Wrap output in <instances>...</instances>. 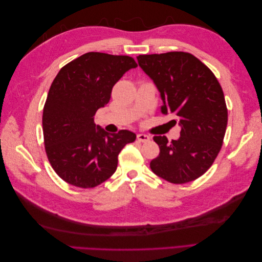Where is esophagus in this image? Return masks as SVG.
<instances>
[{
  "label": "esophagus",
  "instance_id": "34e87169",
  "mask_svg": "<svg viewBox=\"0 0 262 262\" xmlns=\"http://www.w3.org/2000/svg\"><path fill=\"white\" fill-rule=\"evenodd\" d=\"M137 139L140 141V142H147L149 141V137L147 136V134H143V133H139L137 136Z\"/></svg>",
  "mask_w": 262,
  "mask_h": 262
}]
</instances>
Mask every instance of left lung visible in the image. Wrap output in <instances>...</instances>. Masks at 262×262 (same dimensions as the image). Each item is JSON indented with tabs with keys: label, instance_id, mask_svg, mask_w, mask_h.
I'll return each instance as SVG.
<instances>
[{
	"label": "left lung",
	"instance_id": "obj_1",
	"mask_svg": "<svg viewBox=\"0 0 262 262\" xmlns=\"http://www.w3.org/2000/svg\"><path fill=\"white\" fill-rule=\"evenodd\" d=\"M141 69L152 78L164 102V115L176 116L180 138L168 142L156 136L160 154L149 163L152 171L171 184L202 176L220 153L227 125L223 90L212 71L188 52L141 54Z\"/></svg>",
	"mask_w": 262,
	"mask_h": 262
}]
</instances>
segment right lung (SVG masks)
I'll return each instance as SVG.
<instances>
[{"label":"right lung","mask_w":262,"mask_h":262,"mask_svg":"<svg viewBox=\"0 0 262 262\" xmlns=\"http://www.w3.org/2000/svg\"><path fill=\"white\" fill-rule=\"evenodd\" d=\"M138 64L128 55L87 52L63 67L53 80L42 114L45 148L54 171L68 184L94 188L114 175L131 131L107 133L94 122L113 87Z\"/></svg>","instance_id":"right-lung-1"}]
</instances>
